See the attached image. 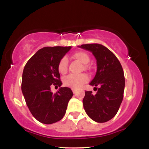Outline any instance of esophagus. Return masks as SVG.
I'll return each instance as SVG.
<instances>
[{"instance_id":"1","label":"esophagus","mask_w":149,"mask_h":149,"mask_svg":"<svg viewBox=\"0 0 149 149\" xmlns=\"http://www.w3.org/2000/svg\"><path fill=\"white\" fill-rule=\"evenodd\" d=\"M71 90H72L73 94H76V90H75V89H73V88L71 89Z\"/></svg>"}]
</instances>
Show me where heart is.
I'll use <instances>...</instances> for the list:
<instances>
[{
    "label": "heart",
    "instance_id": "b5f03b06",
    "mask_svg": "<svg viewBox=\"0 0 149 149\" xmlns=\"http://www.w3.org/2000/svg\"><path fill=\"white\" fill-rule=\"evenodd\" d=\"M73 57L83 64H88L90 61V57L86 52L83 51H78L73 53ZM68 59L66 57H62L59 60L57 65V70L61 74H64L67 71ZM88 81V77L85 74L69 75L63 79V83L66 86L73 89H78L82 87Z\"/></svg>",
    "mask_w": 149,
    "mask_h": 149
}]
</instances>
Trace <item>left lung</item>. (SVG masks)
Here are the masks:
<instances>
[{
    "instance_id": "obj_1",
    "label": "left lung",
    "mask_w": 149,
    "mask_h": 149,
    "mask_svg": "<svg viewBox=\"0 0 149 149\" xmlns=\"http://www.w3.org/2000/svg\"><path fill=\"white\" fill-rule=\"evenodd\" d=\"M81 48L90 51L97 59V73L90 85L99 87L96 95L86 91L83 107L90 118L105 123L117 113L123 99L125 77L122 66L111 51L100 44H84Z\"/></svg>"
}]
</instances>
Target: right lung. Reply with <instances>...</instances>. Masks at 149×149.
<instances>
[{
    "label": "right lung",
    "mask_w": 149,
    "mask_h": 149,
    "mask_svg": "<svg viewBox=\"0 0 149 149\" xmlns=\"http://www.w3.org/2000/svg\"><path fill=\"white\" fill-rule=\"evenodd\" d=\"M71 48V46L43 47L24 66L22 93L30 112L42 123L52 124L62 119L73 97V92L66 87L60 88L54 94L50 90L51 85L60 87L62 84L57 65Z\"/></svg>",
    "instance_id": "1"
}]
</instances>
